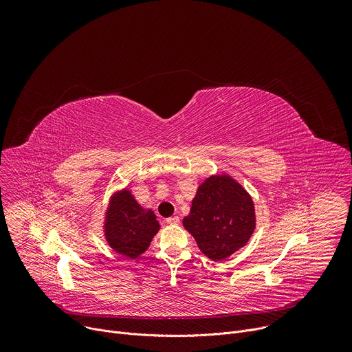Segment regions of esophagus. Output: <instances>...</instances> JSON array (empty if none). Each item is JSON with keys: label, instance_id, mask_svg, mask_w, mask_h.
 <instances>
[{"label": "esophagus", "instance_id": "obj_1", "mask_svg": "<svg viewBox=\"0 0 352 352\" xmlns=\"http://www.w3.org/2000/svg\"><path fill=\"white\" fill-rule=\"evenodd\" d=\"M166 221H167V224H178V223H179V219H178L177 216H173V217L166 219Z\"/></svg>", "mask_w": 352, "mask_h": 352}]
</instances>
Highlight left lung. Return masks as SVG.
Masks as SVG:
<instances>
[{
    "label": "left lung",
    "mask_w": 352,
    "mask_h": 352,
    "mask_svg": "<svg viewBox=\"0 0 352 352\" xmlns=\"http://www.w3.org/2000/svg\"><path fill=\"white\" fill-rule=\"evenodd\" d=\"M182 223L199 249L220 262L246 245L254 234V200L230 175H213L197 188L190 213Z\"/></svg>",
    "instance_id": "8db88e82"
}]
</instances>
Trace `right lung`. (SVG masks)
<instances>
[{"label": "right lung", "instance_id": "obj_1", "mask_svg": "<svg viewBox=\"0 0 352 352\" xmlns=\"http://www.w3.org/2000/svg\"><path fill=\"white\" fill-rule=\"evenodd\" d=\"M159 228L156 214L152 210H144L128 189L111 197L104 235L116 252L136 259L148 248Z\"/></svg>", "mask_w": 352, "mask_h": 352}]
</instances>
